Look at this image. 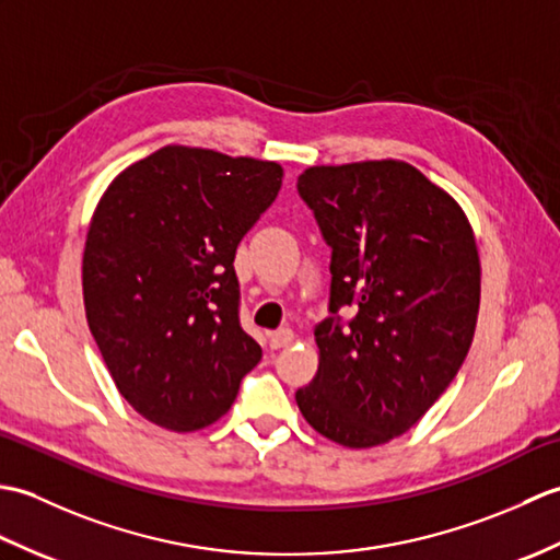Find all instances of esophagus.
<instances>
[{
	"instance_id": "esophagus-1",
	"label": "esophagus",
	"mask_w": 560,
	"mask_h": 560,
	"mask_svg": "<svg viewBox=\"0 0 560 560\" xmlns=\"http://www.w3.org/2000/svg\"><path fill=\"white\" fill-rule=\"evenodd\" d=\"M293 339H295L293 331L289 327H283V329L271 331V335H269V347L271 349H283V347H289V343H293Z\"/></svg>"
}]
</instances>
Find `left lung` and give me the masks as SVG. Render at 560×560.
Segmentation results:
<instances>
[{"label": "left lung", "instance_id": "obj_1", "mask_svg": "<svg viewBox=\"0 0 560 560\" xmlns=\"http://www.w3.org/2000/svg\"><path fill=\"white\" fill-rule=\"evenodd\" d=\"M299 192L331 247L319 365L295 401L319 435L375 447L407 433L467 359L481 259L467 213L407 161L311 165ZM341 306L354 311L339 326Z\"/></svg>", "mask_w": 560, "mask_h": 560}]
</instances>
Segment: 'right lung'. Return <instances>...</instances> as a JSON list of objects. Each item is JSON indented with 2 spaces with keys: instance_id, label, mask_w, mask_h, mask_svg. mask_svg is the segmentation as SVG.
Returning a JSON list of instances; mask_svg holds the SVG:
<instances>
[{
  "instance_id": "1",
  "label": "right lung",
  "mask_w": 560,
  "mask_h": 560,
  "mask_svg": "<svg viewBox=\"0 0 560 560\" xmlns=\"http://www.w3.org/2000/svg\"><path fill=\"white\" fill-rule=\"evenodd\" d=\"M281 180L277 161L168 144L98 199L81 259L89 329L117 392L165 431L219 421L261 359L233 259Z\"/></svg>"
}]
</instances>
